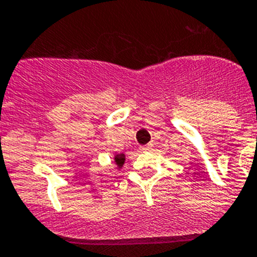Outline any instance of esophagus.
I'll return each instance as SVG.
<instances>
[{"instance_id":"1","label":"esophagus","mask_w":257,"mask_h":257,"mask_svg":"<svg viewBox=\"0 0 257 257\" xmlns=\"http://www.w3.org/2000/svg\"><path fill=\"white\" fill-rule=\"evenodd\" d=\"M151 147H152V145H145V146L140 147V151H147V150H150Z\"/></svg>"}]
</instances>
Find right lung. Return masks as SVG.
Segmentation results:
<instances>
[{"mask_svg":"<svg viewBox=\"0 0 257 257\" xmlns=\"http://www.w3.org/2000/svg\"><path fill=\"white\" fill-rule=\"evenodd\" d=\"M115 162H116V165H117V167H122V165L125 164V155L123 154L116 155Z\"/></svg>","mask_w":257,"mask_h":257,"instance_id":"right-lung-1","label":"right lung"}]
</instances>
